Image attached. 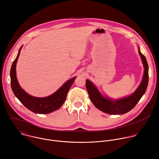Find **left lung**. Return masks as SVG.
Here are the masks:
<instances>
[{
	"mask_svg": "<svg viewBox=\"0 0 159 159\" xmlns=\"http://www.w3.org/2000/svg\"><path fill=\"white\" fill-rule=\"evenodd\" d=\"M138 48L144 67V73L140 84L129 96L117 99L106 98L92 82L86 80V88L89 98L98 109L109 115H123L131 111L145 94L148 83V65L145 57L141 53L140 48Z\"/></svg>",
	"mask_w": 159,
	"mask_h": 159,
	"instance_id": "obj_1",
	"label": "left lung"
}]
</instances>
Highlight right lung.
<instances>
[{"label":"right lung","instance_id":"right-lung-1","mask_svg":"<svg viewBox=\"0 0 159 159\" xmlns=\"http://www.w3.org/2000/svg\"><path fill=\"white\" fill-rule=\"evenodd\" d=\"M22 46L19 50L17 55L13 61L11 72V85L16 97L26 108L38 114H48L58 109L65 101L67 93L69 92L76 77L65 82L55 93L44 98H37L30 95L19 84L16 77V64Z\"/></svg>","mask_w":159,"mask_h":159}]
</instances>
